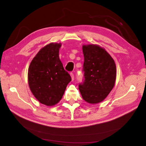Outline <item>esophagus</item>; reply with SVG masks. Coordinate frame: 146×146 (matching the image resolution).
<instances>
[{"label": "esophagus", "instance_id": "1", "mask_svg": "<svg viewBox=\"0 0 146 146\" xmlns=\"http://www.w3.org/2000/svg\"><path fill=\"white\" fill-rule=\"evenodd\" d=\"M70 77H71L72 81H73L74 80V75L73 73H70Z\"/></svg>", "mask_w": 146, "mask_h": 146}]
</instances>
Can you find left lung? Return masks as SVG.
Listing matches in <instances>:
<instances>
[{
	"label": "left lung",
	"mask_w": 146,
	"mask_h": 146,
	"mask_svg": "<svg viewBox=\"0 0 146 146\" xmlns=\"http://www.w3.org/2000/svg\"><path fill=\"white\" fill-rule=\"evenodd\" d=\"M82 50L85 80L79 85V91L86 102L98 104L107 98L114 86L116 64L105 48L98 45H83Z\"/></svg>",
	"instance_id": "8db88e82"
}]
</instances>
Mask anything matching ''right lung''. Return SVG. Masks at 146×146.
<instances>
[{
	"label": "right lung",
	"mask_w": 146,
	"mask_h": 146,
	"mask_svg": "<svg viewBox=\"0 0 146 146\" xmlns=\"http://www.w3.org/2000/svg\"><path fill=\"white\" fill-rule=\"evenodd\" d=\"M61 43L51 42L40 49L30 64L28 82L31 92L46 106L58 104L71 81L59 58Z\"/></svg>",
	"instance_id": "obj_1"
}]
</instances>
